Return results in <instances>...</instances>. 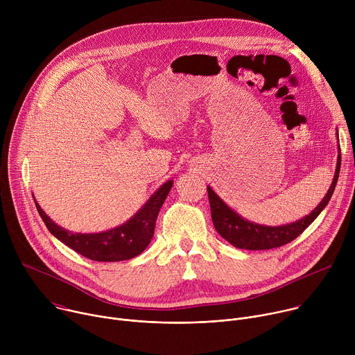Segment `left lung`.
Instances as JSON below:
<instances>
[{"label": "left lung", "mask_w": 355, "mask_h": 355, "mask_svg": "<svg viewBox=\"0 0 355 355\" xmlns=\"http://www.w3.org/2000/svg\"><path fill=\"white\" fill-rule=\"evenodd\" d=\"M340 166H341V155H338L336 174H334L333 182H331L327 193L324 195L320 204L311 212V215L302 218L300 220H296L293 223L284 225V226H275V227L261 226L257 223H251L248 220H244L241 216H239L234 211H232L225 204V202L214 192V189L211 187H208L212 222H214L216 232L225 240H227L230 244H233L237 248L270 250V248H275V247L288 244L289 241L295 240L303 230H305L329 204V200L334 192V188H336V184L338 180Z\"/></svg>", "instance_id": "8db88e82"}]
</instances>
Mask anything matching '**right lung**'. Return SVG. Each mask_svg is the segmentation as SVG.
<instances>
[{"mask_svg":"<svg viewBox=\"0 0 355 355\" xmlns=\"http://www.w3.org/2000/svg\"><path fill=\"white\" fill-rule=\"evenodd\" d=\"M171 187L173 181L163 184L132 219L119 227L103 233H71L50 219L37 202H35V205L49 232L81 256L104 263L123 261L139 256L148 245L155 234L157 215Z\"/></svg>","mask_w":355,"mask_h":355,"instance_id":"right-lung-1","label":"right lung"}]
</instances>
